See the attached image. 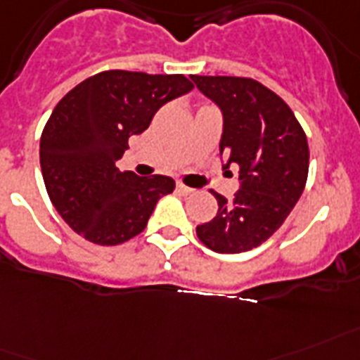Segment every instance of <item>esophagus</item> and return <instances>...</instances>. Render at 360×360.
I'll list each match as a JSON object with an SVG mask.
<instances>
[{
  "instance_id": "1",
  "label": "esophagus",
  "mask_w": 360,
  "mask_h": 360,
  "mask_svg": "<svg viewBox=\"0 0 360 360\" xmlns=\"http://www.w3.org/2000/svg\"><path fill=\"white\" fill-rule=\"evenodd\" d=\"M176 191L180 193V195H184V197H187V195H193V193H195V189H191V187H187L186 184H178L176 186Z\"/></svg>"
}]
</instances>
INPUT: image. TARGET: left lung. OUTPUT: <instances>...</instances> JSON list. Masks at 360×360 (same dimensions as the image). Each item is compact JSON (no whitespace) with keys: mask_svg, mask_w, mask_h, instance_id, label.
I'll list each match as a JSON object with an SVG mask.
<instances>
[{"mask_svg":"<svg viewBox=\"0 0 360 360\" xmlns=\"http://www.w3.org/2000/svg\"><path fill=\"white\" fill-rule=\"evenodd\" d=\"M198 90L221 106V154L239 167L240 189L230 202L212 191L215 219L197 226L204 245L240 254L265 243L304 193L309 145L302 124L280 95L250 77L191 75Z\"/></svg>","mask_w":360,"mask_h":360,"instance_id":"1","label":"left lung"}]
</instances>
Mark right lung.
<instances>
[{"label":"right lung","instance_id":"obj_1","mask_svg":"<svg viewBox=\"0 0 360 360\" xmlns=\"http://www.w3.org/2000/svg\"><path fill=\"white\" fill-rule=\"evenodd\" d=\"M193 90L184 75L108 70L68 91L40 138L47 195L68 226L95 245L114 246L145 230L156 202L174 191L163 174L139 178L115 165L167 101Z\"/></svg>","mask_w":360,"mask_h":360}]
</instances>
